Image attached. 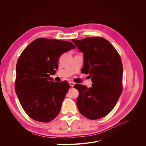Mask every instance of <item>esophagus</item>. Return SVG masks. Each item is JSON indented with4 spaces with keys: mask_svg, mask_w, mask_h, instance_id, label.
<instances>
[{
    "mask_svg": "<svg viewBox=\"0 0 146 146\" xmlns=\"http://www.w3.org/2000/svg\"><path fill=\"white\" fill-rule=\"evenodd\" d=\"M69 84H70V86H72V87H73L74 85V83L73 82H69Z\"/></svg>",
    "mask_w": 146,
    "mask_h": 146,
    "instance_id": "esophagus-1",
    "label": "esophagus"
}]
</instances>
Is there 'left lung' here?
Segmentation results:
<instances>
[{"mask_svg":"<svg viewBox=\"0 0 146 146\" xmlns=\"http://www.w3.org/2000/svg\"><path fill=\"white\" fill-rule=\"evenodd\" d=\"M84 56L82 72L90 74L91 88L80 84L77 106L79 112L89 119L107 115L115 106L122 90V67L120 56L113 46L100 36L72 40Z\"/></svg>","mask_w":146,"mask_h":146,"instance_id":"left-lung-1","label":"left lung"}]
</instances>
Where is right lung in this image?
<instances>
[{
	"instance_id": "obj_1",
	"label": "right lung",
	"mask_w": 146,
	"mask_h": 146,
	"mask_svg": "<svg viewBox=\"0 0 146 146\" xmlns=\"http://www.w3.org/2000/svg\"><path fill=\"white\" fill-rule=\"evenodd\" d=\"M74 48L70 42L39 38L21 53L17 63L15 89L31 118L48 122L58 115L70 85L54 82L50 76L56 72L61 54Z\"/></svg>"
}]
</instances>
